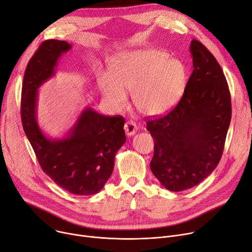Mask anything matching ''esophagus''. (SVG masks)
I'll use <instances>...</instances> for the list:
<instances>
[{
	"label": "esophagus",
	"instance_id": "obj_1",
	"mask_svg": "<svg viewBox=\"0 0 252 252\" xmlns=\"http://www.w3.org/2000/svg\"><path fill=\"white\" fill-rule=\"evenodd\" d=\"M125 130H126V135H127L128 137H130V136L135 135V133L137 132L138 127H137L136 124L133 123V122H126V123L125 124Z\"/></svg>",
	"mask_w": 252,
	"mask_h": 252
}]
</instances>
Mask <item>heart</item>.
I'll use <instances>...</instances> for the list:
<instances>
[{
  "instance_id": "b5f03b06",
  "label": "heart",
  "mask_w": 252,
  "mask_h": 252,
  "mask_svg": "<svg viewBox=\"0 0 252 252\" xmlns=\"http://www.w3.org/2000/svg\"><path fill=\"white\" fill-rule=\"evenodd\" d=\"M110 76L103 75L99 88L106 102L115 110L127 103L126 93L145 115H159L169 110L187 86L186 65L156 48L133 49L117 55L109 63Z\"/></svg>"
}]
</instances>
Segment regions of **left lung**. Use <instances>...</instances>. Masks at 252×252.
Returning <instances> with one entry per match:
<instances>
[{
	"label": "left lung",
	"instance_id": "obj_1",
	"mask_svg": "<svg viewBox=\"0 0 252 252\" xmlns=\"http://www.w3.org/2000/svg\"><path fill=\"white\" fill-rule=\"evenodd\" d=\"M193 71L177 105L147 122L154 139L151 170L167 189L181 191L207 178L221 160L232 107L219 63L198 40L190 43Z\"/></svg>",
	"mask_w": 252,
	"mask_h": 252
}]
</instances>
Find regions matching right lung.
Listing matches in <instances>:
<instances>
[{"mask_svg":"<svg viewBox=\"0 0 252 252\" xmlns=\"http://www.w3.org/2000/svg\"><path fill=\"white\" fill-rule=\"evenodd\" d=\"M71 47L66 41L48 39L30 59L22 84L21 121L43 172L66 191L91 195L104 187L115 154L126 142L124 117L102 115L87 107L62 140L45 137L36 121L37 89L54 76L59 59Z\"/></svg>","mask_w":252,"mask_h":252,"instance_id":"right-lung-1","label":"right lung"}]
</instances>
